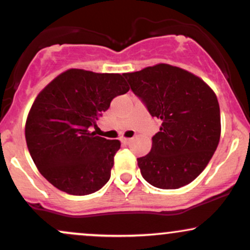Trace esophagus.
<instances>
[{
    "mask_svg": "<svg viewBox=\"0 0 250 250\" xmlns=\"http://www.w3.org/2000/svg\"><path fill=\"white\" fill-rule=\"evenodd\" d=\"M121 142L123 145H129V143L131 142V139H125V137H123V139H121Z\"/></svg>",
    "mask_w": 250,
    "mask_h": 250,
    "instance_id": "esophagus-1",
    "label": "esophagus"
}]
</instances>
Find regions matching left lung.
<instances>
[{
  "label": "left lung",
  "mask_w": 250,
  "mask_h": 250,
  "mask_svg": "<svg viewBox=\"0 0 250 250\" xmlns=\"http://www.w3.org/2000/svg\"><path fill=\"white\" fill-rule=\"evenodd\" d=\"M123 76L149 114L162 121L150 153L137 159L143 179L161 189L190 183L207 167L220 141V105L213 89L166 63Z\"/></svg>",
  "instance_id": "8db88e82"
}]
</instances>
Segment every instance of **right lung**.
<instances>
[{
	"mask_svg": "<svg viewBox=\"0 0 250 250\" xmlns=\"http://www.w3.org/2000/svg\"><path fill=\"white\" fill-rule=\"evenodd\" d=\"M128 90L121 74L69 69L37 95L25 122V141L37 169L54 187L82 196L108 182L121 143L90 129L111 100Z\"/></svg>",
	"mask_w": 250,
	"mask_h": 250,
	"instance_id": "1",
	"label": "right lung"
}]
</instances>
